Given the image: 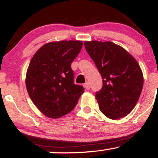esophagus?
Masks as SVG:
<instances>
[{
  "label": "esophagus",
  "instance_id": "1",
  "mask_svg": "<svg viewBox=\"0 0 158 158\" xmlns=\"http://www.w3.org/2000/svg\"><path fill=\"white\" fill-rule=\"evenodd\" d=\"M83 86H84V88H85L86 90H89L90 88L89 82H88V81H87V82H85V84H84V85H83Z\"/></svg>",
  "mask_w": 158,
  "mask_h": 158
}]
</instances>
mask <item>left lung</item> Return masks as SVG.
Instances as JSON below:
<instances>
[{"label": "left lung", "instance_id": "obj_1", "mask_svg": "<svg viewBox=\"0 0 158 158\" xmlns=\"http://www.w3.org/2000/svg\"><path fill=\"white\" fill-rule=\"evenodd\" d=\"M85 47L103 79L102 89L95 96L99 110L111 119L126 117L143 89L139 64L126 50L110 41H85Z\"/></svg>", "mask_w": 158, "mask_h": 158}]
</instances>
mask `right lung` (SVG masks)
<instances>
[{
  "mask_svg": "<svg viewBox=\"0 0 158 158\" xmlns=\"http://www.w3.org/2000/svg\"><path fill=\"white\" fill-rule=\"evenodd\" d=\"M81 41L47 43L32 56L26 74V87L32 102L46 117L57 119L70 113L84 93L73 83L72 61L82 48Z\"/></svg>",
  "mask_w": 158,
  "mask_h": 158,
  "instance_id": "add662e5",
  "label": "right lung"
}]
</instances>
